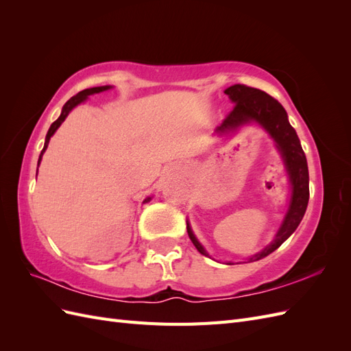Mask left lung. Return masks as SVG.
Wrapping results in <instances>:
<instances>
[{"mask_svg":"<svg viewBox=\"0 0 351 351\" xmlns=\"http://www.w3.org/2000/svg\"><path fill=\"white\" fill-rule=\"evenodd\" d=\"M224 93L228 95L230 101L234 104V108L227 115V119L217 127L214 134L218 137H227L247 124L253 123L261 125L274 141L275 149L278 151L282 159L291 190L289 206H287L281 226L275 232L272 241L246 261L237 262L247 263L267 258L274 250H277L299 227L300 221L304 217L307 202H309V169H307L306 155L302 149L299 136L291 127L284 107L277 99H274L268 93L259 89L244 86V84L230 86L224 90ZM187 232L199 253L210 258L204 244L195 236L189 219ZM227 265H234V262H227Z\"/></svg>","mask_w":351,"mask_h":351,"instance_id":"obj_1","label":"left lung"}]
</instances>
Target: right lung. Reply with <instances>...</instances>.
<instances>
[{"label": "right lung", "mask_w": 351, "mask_h": 351, "mask_svg": "<svg viewBox=\"0 0 351 351\" xmlns=\"http://www.w3.org/2000/svg\"><path fill=\"white\" fill-rule=\"evenodd\" d=\"M112 86L111 84H107V86H97V88H89V89H84V90H82V92H79L77 95H74L73 98H70L66 104H64V107H62V110H61V114H60V117L58 119L51 124V127H49V130H48V133H47V137H45V145H44V149L40 151V155H39V159H38V167H39V164H40V161H42V155L45 154V151H47V147H48V143H49V139L52 137V134H54L57 130H58V127L62 124V121H64L66 119H67V115L70 114V111L73 110V108H76L77 105H80V104H83L84 101H86L90 95H95V93H101V92H105V90H110ZM152 199V196H149V197H146L145 200H143V204H147V202H149Z\"/></svg>", "instance_id": "obj_1"}]
</instances>
